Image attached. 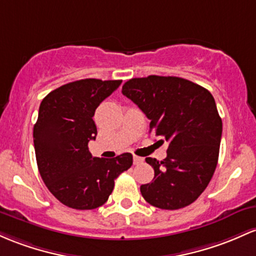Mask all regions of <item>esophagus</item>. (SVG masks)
I'll use <instances>...</instances> for the list:
<instances>
[{
	"label": "esophagus",
	"mask_w": 256,
	"mask_h": 256,
	"mask_svg": "<svg viewBox=\"0 0 256 256\" xmlns=\"http://www.w3.org/2000/svg\"><path fill=\"white\" fill-rule=\"evenodd\" d=\"M142 162H143V158H141V156H134V164H141Z\"/></svg>",
	"instance_id": "obj_1"
}]
</instances>
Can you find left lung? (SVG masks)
<instances>
[{
  "instance_id": "obj_1",
  "label": "left lung",
  "mask_w": 256,
  "mask_h": 256,
  "mask_svg": "<svg viewBox=\"0 0 256 256\" xmlns=\"http://www.w3.org/2000/svg\"><path fill=\"white\" fill-rule=\"evenodd\" d=\"M122 92L150 120V134L169 142L162 162L146 158L154 178L142 184V196L165 210L192 204L218 165L222 120L212 94L186 78L158 75L131 78Z\"/></svg>"
}]
</instances>
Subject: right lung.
<instances>
[{"mask_svg": "<svg viewBox=\"0 0 256 256\" xmlns=\"http://www.w3.org/2000/svg\"><path fill=\"white\" fill-rule=\"evenodd\" d=\"M120 84L84 78L53 90L42 100L34 125L36 162L44 184L64 206L78 210L103 206L113 192L114 180L132 165L131 153L106 159L88 150V142L97 136L94 112Z\"/></svg>", "mask_w": 256, "mask_h": 256, "instance_id": "1", "label": "right lung"}]
</instances>
